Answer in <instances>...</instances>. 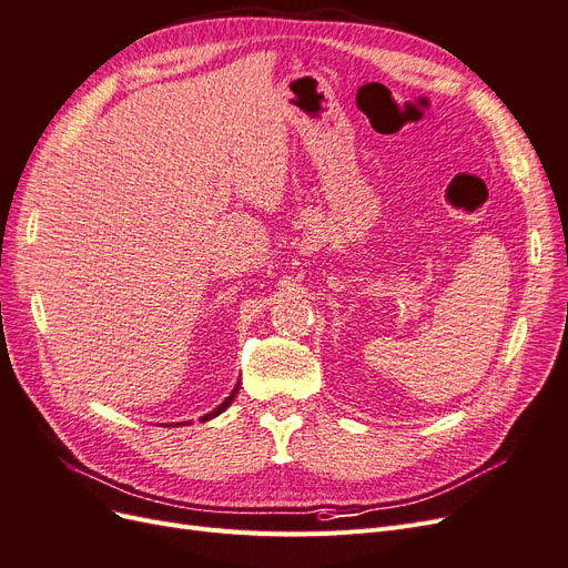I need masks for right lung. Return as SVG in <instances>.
Segmentation results:
<instances>
[{
	"instance_id": "1",
	"label": "right lung",
	"mask_w": 568,
	"mask_h": 568,
	"mask_svg": "<svg viewBox=\"0 0 568 568\" xmlns=\"http://www.w3.org/2000/svg\"><path fill=\"white\" fill-rule=\"evenodd\" d=\"M236 390H239V384L234 386V390H232V393L227 395V398H225V400H222V403H220V405H217V407H215L213 412H209V415H203V417H201V422H209V419H213V417L222 415V412H225V409H227V407L232 405V400L236 398ZM180 424H192V422H180ZM180 424H178V426H180ZM170 426H175V424H170Z\"/></svg>"
}]
</instances>
